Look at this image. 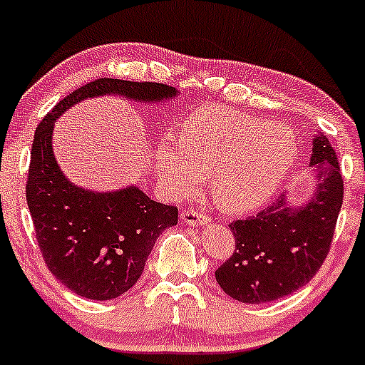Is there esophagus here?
Returning a JSON list of instances; mask_svg holds the SVG:
<instances>
[{"mask_svg":"<svg viewBox=\"0 0 365 365\" xmlns=\"http://www.w3.org/2000/svg\"><path fill=\"white\" fill-rule=\"evenodd\" d=\"M180 217H182L183 222L189 224V226H203V224L210 222L208 215L203 212H200V210H196V208H185Z\"/></svg>","mask_w":365,"mask_h":365,"instance_id":"1","label":"esophagus"}]
</instances>
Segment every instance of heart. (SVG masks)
Here are the masks:
<instances>
[{"instance_id": "obj_1", "label": "heart", "mask_w": 365, "mask_h": 365, "mask_svg": "<svg viewBox=\"0 0 365 365\" xmlns=\"http://www.w3.org/2000/svg\"><path fill=\"white\" fill-rule=\"evenodd\" d=\"M297 155L288 128L226 106H205L183 120L182 141L162 139L152 164L168 196H187L210 176L217 205L245 213L279 192Z\"/></svg>"}]
</instances>
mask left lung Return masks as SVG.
Wrapping results in <instances>:
<instances>
[{
    "instance_id": "obj_1",
    "label": "left lung",
    "mask_w": 365,
    "mask_h": 365,
    "mask_svg": "<svg viewBox=\"0 0 365 365\" xmlns=\"http://www.w3.org/2000/svg\"><path fill=\"white\" fill-rule=\"evenodd\" d=\"M316 189L307 203L282 196L256 217L230 224L235 252L215 270L226 295L244 304H263L292 295L307 284L330 251L344 183L339 162L323 134L312 139L311 168Z\"/></svg>"
}]
</instances>
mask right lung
I'll return each instance as SVG.
<instances>
[{"label":"right lung","instance_id":"obj_1","mask_svg":"<svg viewBox=\"0 0 365 365\" xmlns=\"http://www.w3.org/2000/svg\"><path fill=\"white\" fill-rule=\"evenodd\" d=\"M101 95L135 102L176 97L173 86L121 79L91 81L58 102L35 130L26 201L47 268L76 295L111 300L141 277L159 235L178 222V208L150 200L138 187L91 192L73 185L53 153L54 121L73 104Z\"/></svg>","mask_w":365,"mask_h":365}]
</instances>
